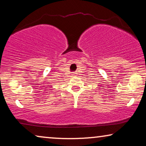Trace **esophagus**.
<instances>
[{
  "label": "esophagus",
  "mask_w": 146,
  "mask_h": 146,
  "mask_svg": "<svg viewBox=\"0 0 146 146\" xmlns=\"http://www.w3.org/2000/svg\"><path fill=\"white\" fill-rule=\"evenodd\" d=\"M75 74H76V73H74V72H73V73H72V75H73V76H74V75H75Z\"/></svg>",
  "instance_id": "esophagus-1"
}]
</instances>
